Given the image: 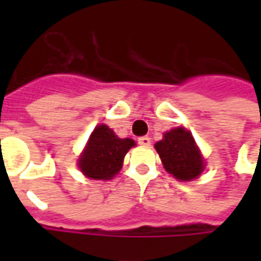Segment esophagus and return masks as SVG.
<instances>
[{"instance_id":"1","label":"esophagus","mask_w":261,"mask_h":261,"mask_svg":"<svg viewBox=\"0 0 261 261\" xmlns=\"http://www.w3.org/2000/svg\"><path fill=\"white\" fill-rule=\"evenodd\" d=\"M138 144L142 145V147H149V145H151V138L147 136L140 137V138H138Z\"/></svg>"}]
</instances>
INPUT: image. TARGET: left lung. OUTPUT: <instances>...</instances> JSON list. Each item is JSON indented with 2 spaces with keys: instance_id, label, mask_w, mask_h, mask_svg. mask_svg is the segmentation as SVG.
I'll list each match as a JSON object with an SVG mask.
<instances>
[{
  "instance_id": "left-lung-1",
  "label": "left lung",
  "mask_w": 261,
  "mask_h": 261,
  "mask_svg": "<svg viewBox=\"0 0 261 261\" xmlns=\"http://www.w3.org/2000/svg\"><path fill=\"white\" fill-rule=\"evenodd\" d=\"M165 170L177 180L190 181L201 175L204 159L192 133L176 127L164 134V140L155 144Z\"/></svg>"
}]
</instances>
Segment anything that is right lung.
<instances>
[{"label": "right lung", "mask_w": 261, "mask_h": 261, "mask_svg": "<svg viewBox=\"0 0 261 261\" xmlns=\"http://www.w3.org/2000/svg\"><path fill=\"white\" fill-rule=\"evenodd\" d=\"M136 145L131 138H119L106 124L97 125L78 159L81 172L93 180H110L123 166L125 153Z\"/></svg>", "instance_id": "1"}]
</instances>
